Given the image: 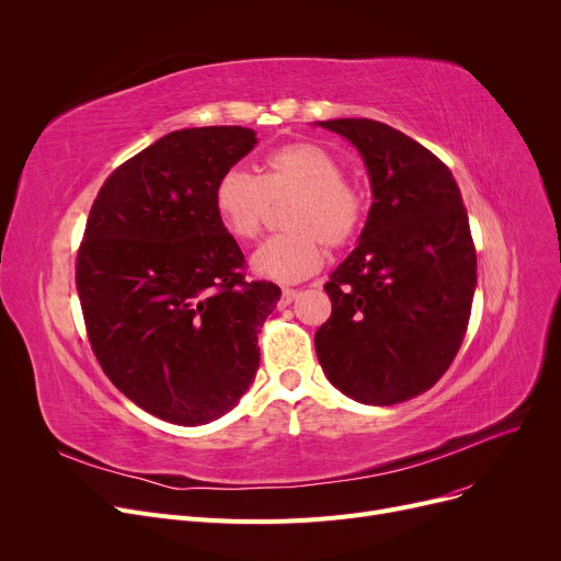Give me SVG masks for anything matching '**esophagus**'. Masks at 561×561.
<instances>
[{
    "mask_svg": "<svg viewBox=\"0 0 561 561\" xmlns=\"http://www.w3.org/2000/svg\"><path fill=\"white\" fill-rule=\"evenodd\" d=\"M296 298H298V288H284L282 290V302L284 305H290Z\"/></svg>",
    "mask_w": 561,
    "mask_h": 561,
    "instance_id": "esophagus-1",
    "label": "esophagus"
}]
</instances>
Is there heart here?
<instances>
[{
	"instance_id": "b5f03b06",
	"label": "heart",
	"mask_w": 561,
	"mask_h": 561,
	"mask_svg": "<svg viewBox=\"0 0 561 561\" xmlns=\"http://www.w3.org/2000/svg\"><path fill=\"white\" fill-rule=\"evenodd\" d=\"M343 174V163L322 145L286 142L265 157L259 176L243 168L225 170L214 188V206L229 236L248 243L261 233L273 204L288 202L282 211L288 231L265 241L252 265L263 277L300 282L322 265V243L345 248L364 227L368 195Z\"/></svg>"
}]
</instances>
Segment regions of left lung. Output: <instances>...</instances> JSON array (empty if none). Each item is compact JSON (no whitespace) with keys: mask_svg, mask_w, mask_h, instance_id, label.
<instances>
[{"mask_svg":"<svg viewBox=\"0 0 561 561\" xmlns=\"http://www.w3.org/2000/svg\"><path fill=\"white\" fill-rule=\"evenodd\" d=\"M320 127L362 152L373 206L325 284L332 316L316 355L352 400L398 404L432 389L466 336L478 282L466 206L450 168L402 131L368 117Z\"/></svg>","mask_w":561,"mask_h":561,"instance_id":"1","label":"left lung"}]
</instances>
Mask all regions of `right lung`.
<instances>
[{"instance_id": "add662e5", "label": "right lung", "mask_w": 561, "mask_h": 561, "mask_svg": "<svg viewBox=\"0 0 561 561\" xmlns=\"http://www.w3.org/2000/svg\"><path fill=\"white\" fill-rule=\"evenodd\" d=\"M254 145L236 125L172 131L117 165L88 214L75 263L88 341L113 385L168 423L236 407L282 296L245 279L214 206L218 176Z\"/></svg>"}]
</instances>
